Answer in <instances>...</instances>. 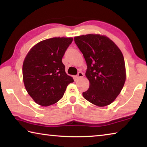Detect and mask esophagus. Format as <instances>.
<instances>
[{
	"label": "esophagus",
	"instance_id": "obj_1",
	"mask_svg": "<svg viewBox=\"0 0 147 147\" xmlns=\"http://www.w3.org/2000/svg\"><path fill=\"white\" fill-rule=\"evenodd\" d=\"M84 77V74L82 73V72H79L76 76V79H80Z\"/></svg>",
	"mask_w": 147,
	"mask_h": 147
}]
</instances>
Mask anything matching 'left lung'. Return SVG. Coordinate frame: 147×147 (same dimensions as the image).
<instances>
[{"mask_svg": "<svg viewBox=\"0 0 147 147\" xmlns=\"http://www.w3.org/2000/svg\"><path fill=\"white\" fill-rule=\"evenodd\" d=\"M87 63L86 76L89 88L82 93L84 98L94 105L103 107L113 102L126 80L123 53L106 36L90 34L74 37Z\"/></svg>", "mask_w": 147, "mask_h": 147, "instance_id": "left-lung-1", "label": "left lung"}]
</instances>
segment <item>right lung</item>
Returning <instances> with one entry per match:
<instances>
[{
	"mask_svg": "<svg viewBox=\"0 0 147 147\" xmlns=\"http://www.w3.org/2000/svg\"><path fill=\"white\" fill-rule=\"evenodd\" d=\"M73 38H53L41 41L26 54L23 65L26 90L34 102L49 106L63 97L67 86L74 82L65 73L62 58Z\"/></svg>",
	"mask_w": 147,
	"mask_h": 147,
	"instance_id": "1",
	"label": "right lung"
}]
</instances>
